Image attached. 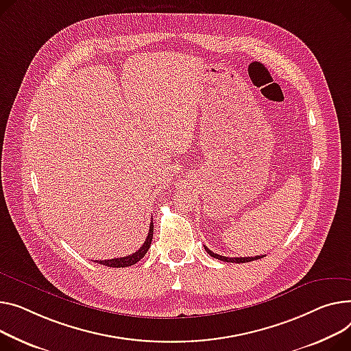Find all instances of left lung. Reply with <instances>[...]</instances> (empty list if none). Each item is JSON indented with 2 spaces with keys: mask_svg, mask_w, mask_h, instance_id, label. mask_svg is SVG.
Segmentation results:
<instances>
[{
  "mask_svg": "<svg viewBox=\"0 0 351 351\" xmlns=\"http://www.w3.org/2000/svg\"><path fill=\"white\" fill-rule=\"evenodd\" d=\"M204 250L207 251V254L210 256H213V258H217L220 261H224V263H236V264H243V263H250V261H254V260H260L263 258L264 255H256V256H240V258H230V256H223V255H219V254H215L213 251H210L206 245H204Z\"/></svg>",
  "mask_w": 351,
  "mask_h": 351,
  "instance_id": "left-lung-1",
  "label": "left lung"
}]
</instances>
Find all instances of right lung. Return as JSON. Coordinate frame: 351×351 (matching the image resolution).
I'll return each mask as SVG.
<instances>
[{
  "label": "right lung",
  "mask_w": 351,
  "mask_h": 351,
  "mask_svg": "<svg viewBox=\"0 0 351 351\" xmlns=\"http://www.w3.org/2000/svg\"><path fill=\"white\" fill-rule=\"evenodd\" d=\"M152 236H154V223L151 221L149 224V231L145 243L143 244V247L139 248L138 251H135L131 255L127 256H120V258H112V260H104V261H97L99 264H103L106 267H112V268H124V267H131L134 264H136L138 261H141L144 258V255L147 254V251L151 247V241H152ZM96 263V261H95Z\"/></svg>",
  "instance_id": "obj_1"
}]
</instances>
